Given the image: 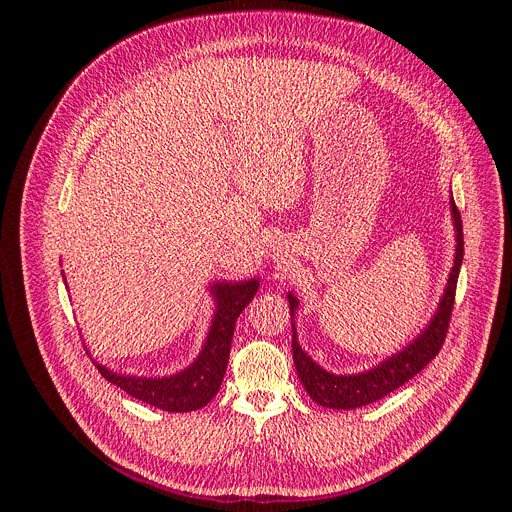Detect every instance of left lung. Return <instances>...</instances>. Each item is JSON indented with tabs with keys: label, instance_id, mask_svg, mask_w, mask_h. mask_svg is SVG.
<instances>
[{
	"label": "left lung",
	"instance_id": "8db88e82",
	"mask_svg": "<svg viewBox=\"0 0 512 512\" xmlns=\"http://www.w3.org/2000/svg\"><path fill=\"white\" fill-rule=\"evenodd\" d=\"M450 210L454 221V233H456V253H454V265L448 275V283L444 287V294L437 304L435 314L425 324V328L407 342L401 350L395 354L383 358L373 369L352 373V375H336L326 369L300 346L298 342V330H296V314L300 300L296 298L294 291H287L289 302V316H291V352H294V364L298 377L312 397L314 403L330 409H358L364 405H371L391 391L405 385L409 379H413L421 369L435 358L440 352L446 332L450 326V316L454 308V296H456V283L464 259V235H462V218L456 208L454 196H450Z\"/></svg>",
	"mask_w": 512,
	"mask_h": 512
}]
</instances>
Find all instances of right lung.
<instances>
[{"label":"right lung","mask_w":512,"mask_h":512,"mask_svg":"<svg viewBox=\"0 0 512 512\" xmlns=\"http://www.w3.org/2000/svg\"><path fill=\"white\" fill-rule=\"evenodd\" d=\"M64 279V275H62ZM66 283V279H64ZM214 300V312L208 334L198 356L186 369L166 377H137L111 371L93 360L99 373L127 395L154 405L170 413H186L202 409L221 389L227 362L231 354V340L239 314L251 304L259 289V279L241 281H214L208 285ZM91 354V352H87Z\"/></svg>","instance_id":"1"}]
</instances>
